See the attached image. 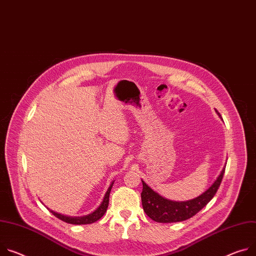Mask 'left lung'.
Listing matches in <instances>:
<instances>
[{"label":"left lung","instance_id":"1","mask_svg":"<svg viewBox=\"0 0 256 256\" xmlns=\"http://www.w3.org/2000/svg\"><path fill=\"white\" fill-rule=\"evenodd\" d=\"M224 170L226 166H224L214 182L204 193L188 201H172L162 197L142 180L143 191L141 198L145 214L157 222H178L194 216L216 195L222 182Z\"/></svg>","mask_w":256,"mask_h":256}]
</instances>
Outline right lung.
<instances>
[{"instance_id": "add662e5", "label": "right lung", "mask_w": 256, "mask_h": 256, "mask_svg": "<svg viewBox=\"0 0 256 256\" xmlns=\"http://www.w3.org/2000/svg\"><path fill=\"white\" fill-rule=\"evenodd\" d=\"M114 182H111L110 187L108 188L104 198H103V201L102 203L100 204V206L96 209L95 212H92V214H88V216H64V214H58V212H55L53 210L50 212L59 220L67 222V224H92L95 222L97 220H99L106 212L107 208H108V203H109V195H110V191H111V188L113 186ZM49 209V208H48Z\"/></svg>"}]
</instances>
